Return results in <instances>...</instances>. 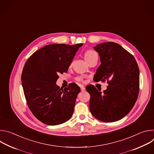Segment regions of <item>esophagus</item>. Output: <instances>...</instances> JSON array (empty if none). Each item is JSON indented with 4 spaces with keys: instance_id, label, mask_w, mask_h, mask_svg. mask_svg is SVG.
<instances>
[{
    "instance_id": "1",
    "label": "esophagus",
    "mask_w": 154,
    "mask_h": 154,
    "mask_svg": "<svg viewBox=\"0 0 154 154\" xmlns=\"http://www.w3.org/2000/svg\"><path fill=\"white\" fill-rule=\"evenodd\" d=\"M80 88H81V91H82V92L85 91V88L83 86H81Z\"/></svg>"
}]
</instances>
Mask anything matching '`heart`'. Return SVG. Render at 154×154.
Masks as SVG:
<instances>
[{
	"mask_svg": "<svg viewBox=\"0 0 154 154\" xmlns=\"http://www.w3.org/2000/svg\"><path fill=\"white\" fill-rule=\"evenodd\" d=\"M95 55H97L96 52H94L93 50H90H90H87L85 52V54H84V58L87 61H88L90 58H91L92 57H93ZM77 80L78 81H82L83 80L82 78H81V77H78L77 79Z\"/></svg>",
	"mask_w": 154,
	"mask_h": 154,
	"instance_id": "1",
	"label": "heart"
}]
</instances>
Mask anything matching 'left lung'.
Returning a JSON list of instances; mask_svg holds the SVG:
<instances>
[{"mask_svg": "<svg viewBox=\"0 0 154 154\" xmlns=\"http://www.w3.org/2000/svg\"><path fill=\"white\" fill-rule=\"evenodd\" d=\"M101 64L94 75L96 82L107 80L103 93L94 85H88L90 94V109L96 119L106 122L119 121L134 107L139 93L140 70L134 57L113 42L94 47Z\"/></svg>", "mask_w": 154, "mask_h": 154, "instance_id": "obj_1", "label": "left lung"}]
</instances>
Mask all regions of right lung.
Listing matches in <instances>:
<instances>
[{
  "label": "right lung",
  "mask_w": 154,
  "mask_h": 154,
  "mask_svg": "<svg viewBox=\"0 0 154 154\" xmlns=\"http://www.w3.org/2000/svg\"><path fill=\"white\" fill-rule=\"evenodd\" d=\"M83 44H54L34 52L26 63L21 81L26 99L33 115L49 125L63 124L72 116L80 91L75 83L64 90L56 84L60 73L67 72Z\"/></svg>",
  "instance_id": "obj_1"
}]
</instances>
